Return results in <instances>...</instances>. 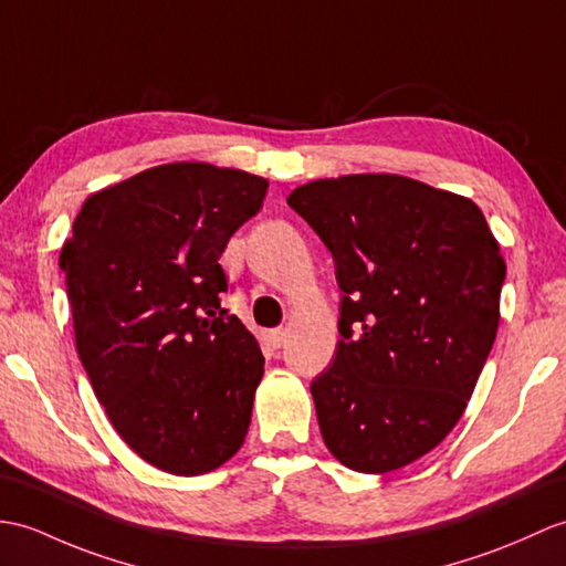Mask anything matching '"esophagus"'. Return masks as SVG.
<instances>
[{
	"label": "esophagus",
	"instance_id": "1",
	"mask_svg": "<svg viewBox=\"0 0 566 566\" xmlns=\"http://www.w3.org/2000/svg\"><path fill=\"white\" fill-rule=\"evenodd\" d=\"M268 337H270L272 347H282L286 343V331H284V327H274V331H270Z\"/></svg>",
	"mask_w": 566,
	"mask_h": 566
}]
</instances>
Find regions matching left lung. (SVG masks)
<instances>
[{
	"label": "left lung",
	"instance_id": "obj_1",
	"mask_svg": "<svg viewBox=\"0 0 566 566\" xmlns=\"http://www.w3.org/2000/svg\"><path fill=\"white\" fill-rule=\"evenodd\" d=\"M335 258L339 335L311 396L349 470L415 463L463 417L499 327L506 262L470 197L398 174L311 180L286 197Z\"/></svg>",
	"mask_w": 566,
	"mask_h": 566
}]
</instances>
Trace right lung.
<instances>
[{
  "label": "right lung",
  "mask_w": 566,
  "mask_h": 566,
  "mask_svg": "<svg viewBox=\"0 0 566 566\" xmlns=\"http://www.w3.org/2000/svg\"><path fill=\"white\" fill-rule=\"evenodd\" d=\"M270 182L174 161L86 197L62 243L76 354L113 429L170 475L239 453L265 374L255 335L221 308L219 258Z\"/></svg>",
  "instance_id": "obj_1"
}]
</instances>
